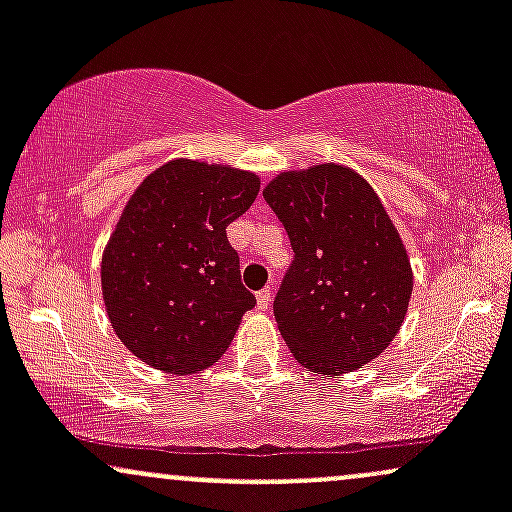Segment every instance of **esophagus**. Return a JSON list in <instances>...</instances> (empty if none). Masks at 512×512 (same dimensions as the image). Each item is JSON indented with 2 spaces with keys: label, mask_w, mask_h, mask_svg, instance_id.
I'll list each match as a JSON object with an SVG mask.
<instances>
[{
  "label": "esophagus",
  "mask_w": 512,
  "mask_h": 512,
  "mask_svg": "<svg viewBox=\"0 0 512 512\" xmlns=\"http://www.w3.org/2000/svg\"><path fill=\"white\" fill-rule=\"evenodd\" d=\"M269 303H272V286H267V289H262L260 293H257V308L267 310Z\"/></svg>",
  "instance_id": "esophagus-1"
}]
</instances>
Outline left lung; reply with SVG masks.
Wrapping results in <instances>:
<instances>
[{
  "label": "left lung",
  "mask_w": 512,
  "mask_h": 512,
  "mask_svg": "<svg viewBox=\"0 0 512 512\" xmlns=\"http://www.w3.org/2000/svg\"><path fill=\"white\" fill-rule=\"evenodd\" d=\"M262 195L293 248L274 298L293 358L339 375L383 354L407 315L414 274L373 187L351 168L322 163L276 175Z\"/></svg>",
  "instance_id": "1"
}]
</instances>
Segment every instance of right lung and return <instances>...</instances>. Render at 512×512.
<instances>
[{"label":"right lung","mask_w":512,"mask_h":512,"mask_svg":"<svg viewBox=\"0 0 512 512\" xmlns=\"http://www.w3.org/2000/svg\"><path fill=\"white\" fill-rule=\"evenodd\" d=\"M260 178L178 158L129 197L103 252L110 325L144 363L175 375L214 366L255 296L240 281L226 226L250 209Z\"/></svg>","instance_id":"obj_1"}]
</instances>
